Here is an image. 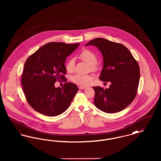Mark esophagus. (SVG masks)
Listing matches in <instances>:
<instances>
[{
  "label": "esophagus",
  "instance_id": "esophagus-1",
  "mask_svg": "<svg viewBox=\"0 0 161 161\" xmlns=\"http://www.w3.org/2000/svg\"><path fill=\"white\" fill-rule=\"evenodd\" d=\"M78 88H79L80 89H86V87H84V86H79Z\"/></svg>",
  "mask_w": 161,
  "mask_h": 161
}]
</instances>
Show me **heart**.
Instances as JSON below:
<instances>
[{"mask_svg":"<svg viewBox=\"0 0 161 161\" xmlns=\"http://www.w3.org/2000/svg\"><path fill=\"white\" fill-rule=\"evenodd\" d=\"M79 58L89 64L91 70L97 69L96 63L97 58L96 55L88 49H84L79 54ZM65 68L68 72H72L75 68V60L72 58H70L66 64ZM71 81L78 85L86 86L92 80V77L90 75L75 74L71 77Z\"/></svg>","mask_w":161,"mask_h":161,"instance_id":"obj_1","label":"heart"}]
</instances>
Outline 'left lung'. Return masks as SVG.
Wrapping results in <instances>:
<instances>
[{"instance_id":"8db88e82","label":"left lung","mask_w":161,"mask_h":161,"mask_svg":"<svg viewBox=\"0 0 161 161\" xmlns=\"http://www.w3.org/2000/svg\"><path fill=\"white\" fill-rule=\"evenodd\" d=\"M89 45L97 47L103 57L100 80L111 83L108 89L93 87L94 104L108 114L120 112L130 105L136 95L140 78L138 62L121 43L96 38L86 45Z\"/></svg>"}]
</instances>
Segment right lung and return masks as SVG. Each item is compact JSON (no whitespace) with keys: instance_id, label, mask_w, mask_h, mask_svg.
Masks as SVG:
<instances>
[{"instance_id":"right-lung-1","label":"right lung","mask_w":161,"mask_h":161,"mask_svg":"<svg viewBox=\"0 0 161 161\" xmlns=\"http://www.w3.org/2000/svg\"><path fill=\"white\" fill-rule=\"evenodd\" d=\"M79 43L50 42L30 55L25 63L21 83L28 104L41 114L55 116L65 112L78 88L76 84L66 83L56 88L57 81H65L66 57Z\"/></svg>"}]
</instances>
